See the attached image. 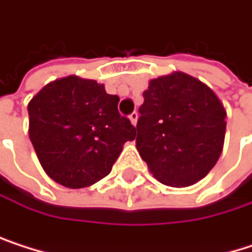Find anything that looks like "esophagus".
<instances>
[{"label": "esophagus", "mask_w": 252, "mask_h": 252, "mask_svg": "<svg viewBox=\"0 0 252 252\" xmlns=\"http://www.w3.org/2000/svg\"><path fill=\"white\" fill-rule=\"evenodd\" d=\"M129 120H130V123L133 125V126H136V120H138V113L136 111H133L130 116H129Z\"/></svg>", "instance_id": "34e87169"}]
</instances>
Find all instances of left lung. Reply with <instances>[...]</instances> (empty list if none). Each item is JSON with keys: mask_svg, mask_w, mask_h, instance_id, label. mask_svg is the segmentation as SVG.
Returning <instances> with one entry per match:
<instances>
[{"mask_svg": "<svg viewBox=\"0 0 252 252\" xmlns=\"http://www.w3.org/2000/svg\"><path fill=\"white\" fill-rule=\"evenodd\" d=\"M136 123V148L151 174L187 187L217 163L226 133V110L215 93L184 72L150 81Z\"/></svg>", "mask_w": 252, "mask_h": 252, "instance_id": "1", "label": "left lung"}]
</instances>
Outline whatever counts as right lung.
Segmentation results:
<instances>
[{
  "label": "right lung",
  "mask_w": 252,
  "mask_h": 252,
  "mask_svg": "<svg viewBox=\"0 0 252 252\" xmlns=\"http://www.w3.org/2000/svg\"><path fill=\"white\" fill-rule=\"evenodd\" d=\"M119 96L104 84L69 75L44 86L28 105L29 138L46 174L69 189L111 172L136 129L119 113Z\"/></svg>",
  "instance_id": "add662e5"
}]
</instances>
